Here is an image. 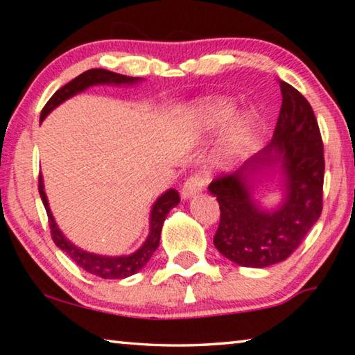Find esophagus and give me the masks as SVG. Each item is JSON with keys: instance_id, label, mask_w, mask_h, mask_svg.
<instances>
[{"instance_id": "esophagus-1", "label": "esophagus", "mask_w": 355, "mask_h": 355, "mask_svg": "<svg viewBox=\"0 0 355 355\" xmlns=\"http://www.w3.org/2000/svg\"><path fill=\"white\" fill-rule=\"evenodd\" d=\"M208 180L202 175V173H194L183 183L182 188V197L183 199H189V197L199 194V192L205 188Z\"/></svg>"}]
</instances>
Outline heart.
<instances>
[{
	"label": "heart",
	"mask_w": 355,
	"mask_h": 355,
	"mask_svg": "<svg viewBox=\"0 0 355 355\" xmlns=\"http://www.w3.org/2000/svg\"><path fill=\"white\" fill-rule=\"evenodd\" d=\"M235 106L227 100H211L203 103L199 107V119L200 127L207 131L218 130L228 122L232 117ZM255 128V117L254 114L244 112L235 119V122L230 125L227 131L224 141V153L228 158H235L243 152L250 141V136Z\"/></svg>",
	"instance_id": "1"
}]
</instances>
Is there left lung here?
I'll return each mask as SVG.
<instances>
[{
    "mask_svg": "<svg viewBox=\"0 0 355 355\" xmlns=\"http://www.w3.org/2000/svg\"><path fill=\"white\" fill-rule=\"evenodd\" d=\"M282 107L268 147L235 173L219 175L209 192L220 208L214 245L228 260L245 268H266L296 250L322 211L324 146L307 98L280 81ZM281 163L286 173L284 203L263 212L248 194L247 177Z\"/></svg>",
    "mask_w": 355,
    "mask_h": 355,
    "instance_id": "left-lung-1",
    "label": "left lung"
}]
</instances>
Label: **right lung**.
<instances>
[{
    "label": "right lung",
    "instance_id": "1",
    "mask_svg": "<svg viewBox=\"0 0 355 355\" xmlns=\"http://www.w3.org/2000/svg\"><path fill=\"white\" fill-rule=\"evenodd\" d=\"M139 80L141 78L119 75L103 69H91L84 71V73L76 76L75 80H71L70 83L59 89V91H56L55 95L46 101V105L40 112V122L55 110L58 105H61L62 101L73 97L78 92H83L84 89H87L89 86H94V84H133ZM39 194L46 209L48 225H50L53 241H55L58 248L64 250L81 269H84V271L89 274L98 275L101 279H125L136 274L137 271H141L150 258H152L155 250L158 249L161 228H163L167 213H169L173 207H177L180 202V196L175 189L166 191L164 194L155 202V205L152 208V216H150V235L146 239V243L142 244V248L128 257H101L78 249L69 241V239H65L61 230L58 228L55 219H53L50 207H48L42 175H39Z\"/></svg>",
    "mask_w": 355,
    "mask_h": 355
}]
</instances>
